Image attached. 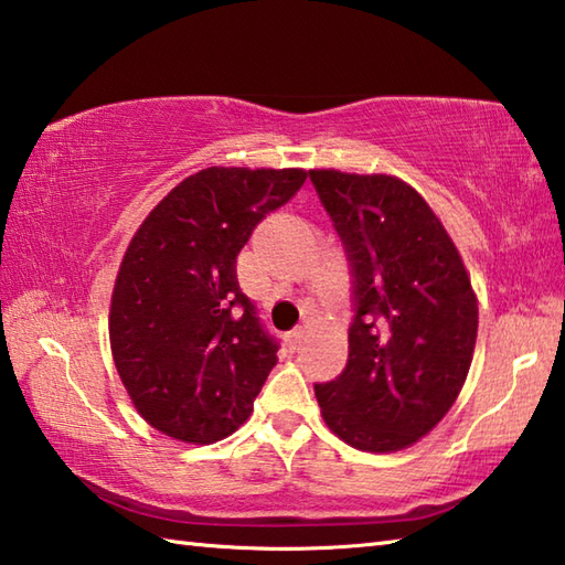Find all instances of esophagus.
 <instances>
[{"label": "esophagus", "mask_w": 565, "mask_h": 565, "mask_svg": "<svg viewBox=\"0 0 565 565\" xmlns=\"http://www.w3.org/2000/svg\"><path fill=\"white\" fill-rule=\"evenodd\" d=\"M301 341H303V328H301V326H299V328H294V331L286 333V345H289L291 351H296V348L301 345Z\"/></svg>", "instance_id": "34e87169"}]
</instances>
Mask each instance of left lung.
I'll use <instances>...</instances> for the list:
<instances>
[{"instance_id":"left-lung-1","label":"left lung","mask_w":565,"mask_h":565,"mask_svg":"<svg viewBox=\"0 0 565 565\" xmlns=\"http://www.w3.org/2000/svg\"><path fill=\"white\" fill-rule=\"evenodd\" d=\"M353 266L348 365L316 385L345 445L387 455L433 433L465 387L479 303L445 224L395 175L309 170Z\"/></svg>"}]
</instances>
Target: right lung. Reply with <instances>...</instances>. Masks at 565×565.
<instances>
[{
    "instance_id": "add662e5",
    "label": "right lung",
    "mask_w": 565,
    "mask_h": 565,
    "mask_svg": "<svg viewBox=\"0 0 565 565\" xmlns=\"http://www.w3.org/2000/svg\"><path fill=\"white\" fill-rule=\"evenodd\" d=\"M306 178L301 168L200 170L132 234L113 284L110 353L158 433L212 445L247 423L279 345L239 289L237 254Z\"/></svg>"
}]
</instances>
